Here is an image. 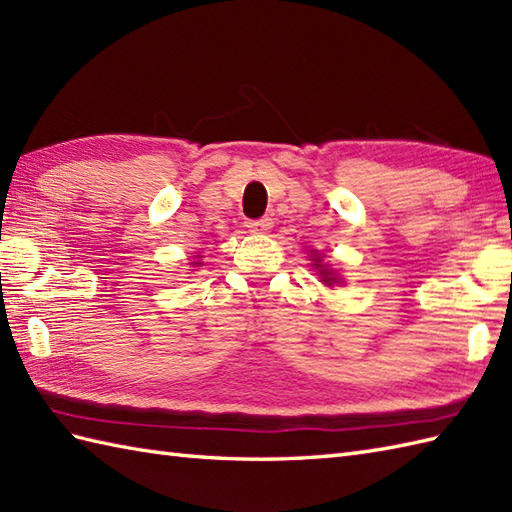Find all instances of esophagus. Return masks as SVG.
Segmentation results:
<instances>
[{
	"instance_id": "1",
	"label": "esophagus",
	"mask_w": 512,
	"mask_h": 512,
	"mask_svg": "<svg viewBox=\"0 0 512 512\" xmlns=\"http://www.w3.org/2000/svg\"><path fill=\"white\" fill-rule=\"evenodd\" d=\"M246 226L250 233H268L270 228H273V220H270V217H259V220L246 222Z\"/></svg>"
}]
</instances>
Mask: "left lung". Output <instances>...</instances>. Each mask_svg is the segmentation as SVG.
<instances>
[{
	"label": "left lung",
	"mask_w": 512,
	"mask_h": 512,
	"mask_svg": "<svg viewBox=\"0 0 512 512\" xmlns=\"http://www.w3.org/2000/svg\"><path fill=\"white\" fill-rule=\"evenodd\" d=\"M312 262H314V266H317L319 268V275L323 277L321 281H323V284H336V273H334V270H330V268H325L323 264H321V257H314L312 259Z\"/></svg>",
	"instance_id": "1"
}]
</instances>
